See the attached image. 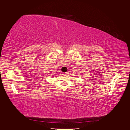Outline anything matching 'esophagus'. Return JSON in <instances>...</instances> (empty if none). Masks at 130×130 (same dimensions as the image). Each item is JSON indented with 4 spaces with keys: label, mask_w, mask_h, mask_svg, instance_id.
Returning a JSON list of instances; mask_svg holds the SVG:
<instances>
[{
    "label": "esophagus",
    "mask_w": 130,
    "mask_h": 130,
    "mask_svg": "<svg viewBox=\"0 0 130 130\" xmlns=\"http://www.w3.org/2000/svg\"><path fill=\"white\" fill-rule=\"evenodd\" d=\"M63 75H67L68 74V72H64V73H62Z\"/></svg>",
    "instance_id": "34e87169"
}]
</instances>
